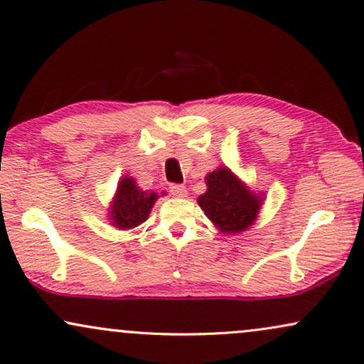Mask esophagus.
<instances>
[{
	"mask_svg": "<svg viewBox=\"0 0 364 364\" xmlns=\"http://www.w3.org/2000/svg\"><path fill=\"white\" fill-rule=\"evenodd\" d=\"M170 193L173 197H186L188 189L183 184H170Z\"/></svg>",
	"mask_w": 364,
	"mask_h": 364,
	"instance_id": "obj_1",
	"label": "esophagus"
}]
</instances>
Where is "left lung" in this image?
Here are the masks:
<instances>
[{
    "label": "left lung",
    "instance_id": "obj_1",
    "mask_svg": "<svg viewBox=\"0 0 364 364\" xmlns=\"http://www.w3.org/2000/svg\"><path fill=\"white\" fill-rule=\"evenodd\" d=\"M207 193L199 196L205 216L223 234H239L256 221L262 197L253 194L228 167L216 168L205 176Z\"/></svg>",
    "mask_w": 364,
    "mask_h": 364
}]
</instances>
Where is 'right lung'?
<instances>
[{"mask_svg": "<svg viewBox=\"0 0 364 364\" xmlns=\"http://www.w3.org/2000/svg\"><path fill=\"white\" fill-rule=\"evenodd\" d=\"M159 199L156 193L136 186L134 178L125 176L117 184L116 196L111 203L109 218L114 228L132 229L148 220L154 202Z\"/></svg>", "mask_w": 364, "mask_h": 364, "instance_id": "obj_1", "label": "right lung"}]
</instances>
